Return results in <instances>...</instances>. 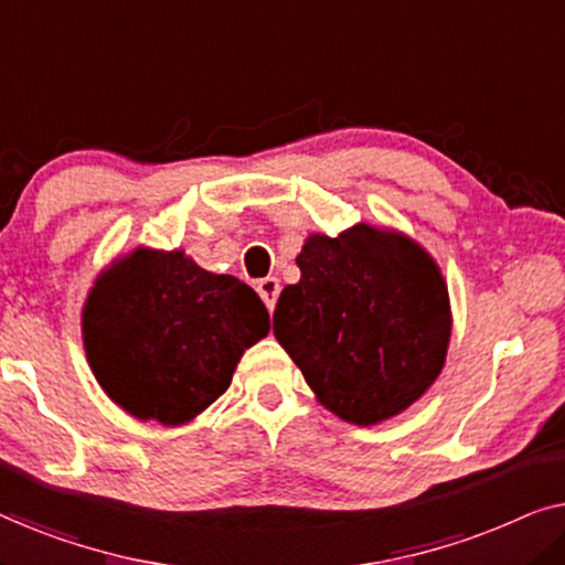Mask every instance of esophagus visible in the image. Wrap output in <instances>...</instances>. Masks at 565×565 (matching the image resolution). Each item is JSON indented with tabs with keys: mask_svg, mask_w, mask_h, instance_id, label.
<instances>
[{
	"mask_svg": "<svg viewBox=\"0 0 565 565\" xmlns=\"http://www.w3.org/2000/svg\"><path fill=\"white\" fill-rule=\"evenodd\" d=\"M257 292H259V298L265 300V306L269 308V311H275L277 296H280V280H277V277H265V280L257 282Z\"/></svg>",
	"mask_w": 565,
	"mask_h": 565,
	"instance_id": "obj_1",
	"label": "esophagus"
}]
</instances>
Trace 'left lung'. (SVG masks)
I'll return each instance as SVG.
<instances>
[{"mask_svg":"<svg viewBox=\"0 0 565 565\" xmlns=\"http://www.w3.org/2000/svg\"><path fill=\"white\" fill-rule=\"evenodd\" d=\"M300 280L280 292L275 337L323 408L373 427L406 412L443 373L450 292L412 236L370 223L311 234Z\"/></svg>","mask_w":565,"mask_h":565,"instance_id":"8db88e82","label":"left lung"}]
</instances>
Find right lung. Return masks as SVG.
<instances>
[{"mask_svg": "<svg viewBox=\"0 0 565 565\" xmlns=\"http://www.w3.org/2000/svg\"><path fill=\"white\" fill-rule=\"evenodd\" d=\"M269 331L257 292L182 249L138 246L97 275L82 308L87 362L141 422L180 427L223 396L242 354Z\"/></svg>", "mask_w": 565, "mask_h": 565, "instance_id": "obj_1", "label": "right lung"}]
</instances>
